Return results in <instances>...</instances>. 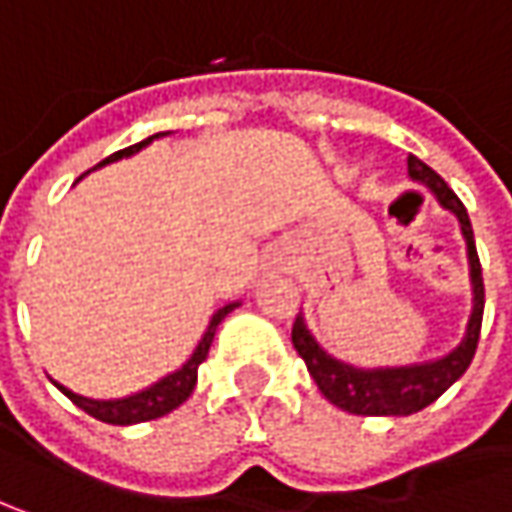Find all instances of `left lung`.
<instances>
[{
    "label": "left lung",
    "instance_id": "1",
    "mask_svg": "<svg viewBox=\"0 0 512 512\" xmlns=\"http://www.w3.org/2000/svg\"><path fill=\"white\" fill-rule=\"evenodd\" d=\"M408 176L414 182H423L432 194L440 199L443 208H449L464 231L466 255H469V278H472V316L466 324L464 339L452 353H446L443 359L435 362H423V365H406V368H353L339 359H333L327 350H321L318 342L310 336L304 318L295 316L292 324V345L298 350V356L307 362V371L316 379L318 391L347 414H362V417H406L420 408L432 406L437 397L455 382L461 379L469 368L478 336H481V318H484V278H481V260L475 252V237L469 226V214H466L464 202L455 196V191L437 176L426 162H420L417 156H408Z\"/></svg>",
    "mask_w": 512,
    "mask_h": 512
}]
</instances>
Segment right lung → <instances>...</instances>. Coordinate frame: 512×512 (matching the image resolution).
<instances>
[{
  "label": "right lung",
  "mask_w": 512,
  "mask_h": 512,
  "mask_svg": "<svg viewBox=\"0 0 512 512\" xmlns=\"http://www.w3.org/2000/svg\"><path fill=\"white\" fill-rule=\"evenodd\" d=\"M165 136V133H156V136L144 138V141H138L133 147H124V150H118V153H112L109 159H104L98 167L109 165V162H118V159H124V156H133L138 153L141 147H147L153 138ZM237 304H226L223 310H217L214 316H211V324H208V330H205V336L199 339V345L191 353V359L179 368V371H173V374H167L165 379H159L156 385H150L147 391H138L133 397H124V400H86V397H80V394H72L69 388H63V385H57L77 408H83L86 414H92L95 420H101V423H112V426H130V423H144V420H156V417H165L170 414L173 408H179L188 397H191V391H194L196 385V368L205 362V356H208V347L214 342V333H217V327H220V321L234 310Z\"/></svg>",
  "instance_id": "1"
}]
</instances>
